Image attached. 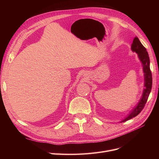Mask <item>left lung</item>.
I'll list each match as a JSON object with an SVG mask.
<instances>
[{
	"instance_id": "obj_1",
	"label": "left lung",
	"mask_w": 159,
	"mask_h": 159,
	"mask_svg": "<svg viewBox=\"0 0 159 159\" xmlns=\"http://www.w3.org/2000/svg\"><path fill=\"white\" fill-rule=\"evenodd\" d=\"M131 50L133 52H135L138 54L139 60L143 64V69L145 77V89L143 90L142 98L139 101L137 106L134 107L132 111L129 113L128 116L121 122H125L127 120L131 119L141 113L143 109L147 102L149 94L151 93L152 88V74L150 70V60L148 52L145 47L143 46L140 40L137 37H134L131 44Z\"/></svg>"
}]
</instances>
